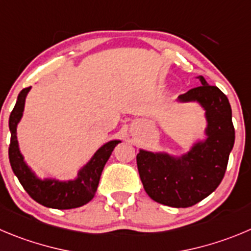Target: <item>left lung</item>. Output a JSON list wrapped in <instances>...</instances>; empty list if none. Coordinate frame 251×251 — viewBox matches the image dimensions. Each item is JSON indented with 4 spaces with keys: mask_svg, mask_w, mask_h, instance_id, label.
Masks as SVG:
<instances>
[{
    "mask_svg": "<svg viewBox=\"0 0 251 251\" xmlns=\"http://www.w3.org/2000/svg\"><path fill=\"white\" fill-rule=\"evenodd\" d=\"M200 80L202 85L179 95L178 100L198 101L204 107L208 139L181 158L142 150L136 156L146 193L154 202L170 207H192L214 192L226 175L234 146L235 131L228 98L203 76Z\"/></svg>",
    "mask_w": 251,
    "mask_h": 251,
    "instance_id": "1",
    "label": "left lung"
}]
</instances>
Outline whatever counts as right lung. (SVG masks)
<instances>
[{
  "instance_id": "1",
  "label": "right lung",
  "mask_w": 251,
  "mask_h": 251,
  "mask_svg": "<svg viewBox=\"0 0 251 251\" xmlns=\"http://www.w3.org/2000/svg\"><path fill=\"white\" fill-rule=\"evenodd\" d=\"M29 89L30 86L21 90V93L18 94L17 102L9 115L8 125L11 131V142L8 147V157L13 173L17 176L18 181L22 184L25 191L29 194L30 198H33L36 202L44 207L54 208V209H72V208L81 207L93 200L105 163L109 160L115 146L120 141L115 140L100 147L90 162L79 172L78 178L74 181L58 182L51 179L41 181L23 161L16 136L17 124L22 118L25 97Z\"/></svg>"
}]
</instances>
